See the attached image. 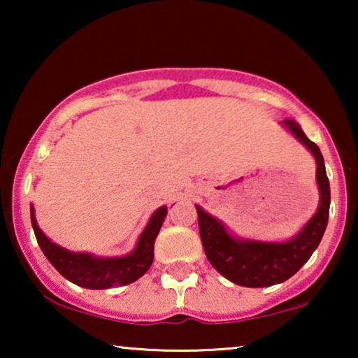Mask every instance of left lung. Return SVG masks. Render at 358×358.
<instances>
[{
	"mask_svg": "<svg viewBox=\"0 0 358 358\" xmlns=\"http://www.w3.org/2000/svg\"><path fill=\"white\" fill-rule=\"evenodd\" d=\"M282 124L311 151L316 159V181L320 192L317 211L294 238L284 243L235 238L221 221L196 205L205 256L224 278L238 286L268 287L289 280L316 251L329 222L330 183L322 153L317 145L305 136L296 121L284 120Z\"/></svg>",
	"mask_w": 358,
	"mask_h": 358,
	"instance_id": "1",
	"label": "left lung"
}]
</instances>
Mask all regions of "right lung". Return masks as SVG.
<instances>
[{"mask_svg":"<svg viewBox=\"0 0 358 358\" xmlns=\"http://www.w3.org/2000/svg\"><path fill=\"white\" fill-rule=\"evenodd\" d=\"M167 216V207L157 208L151 215L147 227L138 237L134 251L123 257H96L88 252H71L52 243L39 229L31 205V224L36 240L55 268L66 280L87 289H108L112 286H126L147 273L153 264L155 240Z\"/></svg>","mask_w":358,"mask_h":358,"instance_id":"1","label":"right lung"}]
</instances>
